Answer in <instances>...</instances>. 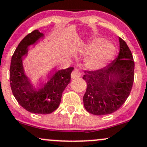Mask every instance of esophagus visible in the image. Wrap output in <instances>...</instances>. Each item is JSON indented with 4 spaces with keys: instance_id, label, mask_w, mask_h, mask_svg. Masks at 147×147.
<instances>
[{
    "instance_id": "obj_1",
    "label": "esophagus",
    "mask_w": 147,
    "mask_h": 147,
    "mask_svg": "<svg viewBox=\"0 0 147 147\" xmlns=\"http://www.w3.org/2000/svg\"><path fill=\"white\" fill-rule=\"evenodd\" d=\"M81 75H82V73L80 72V70H79L78 69L75 68L73 71H72V74H71V78H72V79H76V78H80Z\"/></svg>"
}]
</instances>
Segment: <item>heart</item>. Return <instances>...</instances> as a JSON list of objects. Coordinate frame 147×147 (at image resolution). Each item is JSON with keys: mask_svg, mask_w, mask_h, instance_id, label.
<instances>
[{"mask_svg": "<svg viewBox=\"0 0 147 147\" xmlns=\"http://www.w3.org/2000/svg\"><path fill=\"white\" fill-rule=\"evenodd\" d=\"M89 51L84 59V65L90 70H98L106 67L115 54V49L103 38H96L89 46Z\"/></svg>", "mask_w": 147, "mask_h": 147, "instance_id": "b5f03b06", "label": "heart"}]
</instances>
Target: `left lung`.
Segmentation results:
<instances>
[{"label": "left lung", "instance_id": "1", "mask_svg": "<svg viewBox=\"0 0 147 147\" xmlns=\"http://www.w3.org/2000/svg\"><path fill=\"white\" fill-rule=\"evenodd\" d=\"M120 52L115 60L98 70H85L82 77L87 84L83 96L84 108L96 115L111 114L118 110L129 96L133 85V57L121 38Z\"/></svg>", "mask_w": 147, "mask_h": 147}]
</instances>
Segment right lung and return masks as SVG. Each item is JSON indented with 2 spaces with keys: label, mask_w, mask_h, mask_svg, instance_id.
Listing matches in <instances>:
<instances>
[{
  "label": "right lung",
  "mask_w": 147,
  "mask_h": 147,
  "mask_svg": "<svg viewBox=\"0 0 147 147\" xmlns=\"http://www.w3.org/2000/svg\"><path fill=\"white\" fill-rule=\"evenodd\" d=\"M44 34L34 30L20 41L12 56L10 68V82L12 94L19 104L30 113H51L61 101L63 91L70 82L74 67L54 71L47 80L35 88L24 74L22 58L27 54L28 46L35 44Z\"/></svg>",
  "instance_id": "right-lung-1"
}]
</instances>
